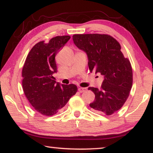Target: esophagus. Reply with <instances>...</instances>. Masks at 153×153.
Listing matches in <instances>:
<instances>
[{"instance_id":"1","label":"esophagus","mask_w":153,"mask_h":153,"mask_svg":"<svg viewBox=\"0 0 153 153\" xmlns=\"http://www.w3.org/2000/svg\"><path fill=\"white\" fill-rule=\"evenodd\" d=\"M86 88H78V91L80 92V93H82V92H86Z\"/></svg>"}]
</instances>
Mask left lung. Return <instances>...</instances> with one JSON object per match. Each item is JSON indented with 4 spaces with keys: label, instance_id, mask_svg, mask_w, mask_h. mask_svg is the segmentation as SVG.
Returning a JSON list of instances; mask_svg holds the SVG:
<instances>
[{
    "label": "left lung",
    "instance_id": "1",
    "mask_svg": "<svg viewBox=\"0 0 153 153\" xmlns=\"http://www.w3.org/2000/svg\"><path fill=\"white\" fill-rule=\"evenodd\" d=\"M73 40L77 48L86 53L89 69L104 77L100 89L89 87L95 94L90 104L94 112L111 115L122 107L132 86L131 63L124 57L121 46L107 34H75Z\"/></svg>",
    "mask_w": 153,
    "mask_h": 153
}]
</instances>
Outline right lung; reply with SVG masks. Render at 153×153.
I'll return each mask as SVG.
<instances>
[{
	"mask_svg": "<svg viewBox=\"0 0 153 153\" xmlns=\"http://www.w3.org/2000/svg\"><path fill=\"white\" fill-rule=\"evenodd\" d=\"M69 36H56L45 44L41 41L33 46L22 69V86L25 97L40 114L52 116L61 111L76 94L75 84H60L53 80L56 73L55 56L70 39Z\"/></svg>",
	"mask_w": 153,
	"mask_h": 153,
	"instance_id": "add662e5",
	"label": "right lung"
}]
</instances>
